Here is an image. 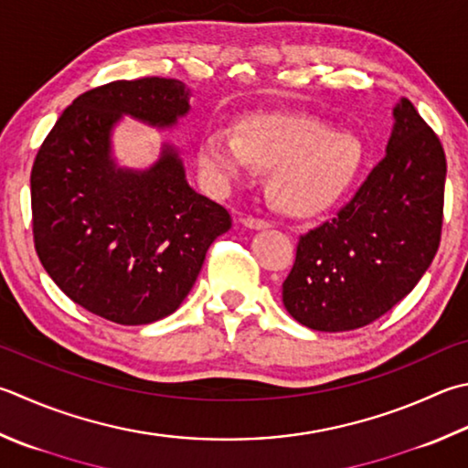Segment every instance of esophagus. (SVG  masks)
<instances>
[{"instance_id": "1", "label": "esophagus", "mask_w": 468, "mask_h": 468, "mask_svg": "<svg viewBox=\"0 0 468 468\" xmlns=\"http://www.w3.org/2000/svg\"><path fill=\"white\" fill-rule=\"evenodd\" d=\"M242 224L246 228H250V230H267V228L271 226L269 222H264V219L261 218H252V216H246L242 218Z\"/></svg>"}]
</instances>
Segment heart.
Listing matches in <instances>:
<instances>
[{"label":"heart","mask_w":468,"mask_h":468,"mask_svg":"<svg viewBox=\"0 0 468 468\" xmlns=\"http://www.w3.org/2000/svg\"><path fill=\"white\" fill-rule=\"evenodd\" d=\"M197 166L211 189L244 181L252 166L271 169L269 191L289 216L312 218L338 204L365 166L356 136L297 113H254L234 136L211 130L197 146Z\"/></svg>","instance_id":"obj_1"}]
</instances>
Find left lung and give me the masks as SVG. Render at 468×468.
<instances>
[{"label":"left lung","instance_id":"8db88e82","mask_svg":"<svg viewBox=\"0 0 468 468\" xmlns=\"http://www.w3.org/2000/svg\"><path fill=\"white\" fill-rule=\"evenodd\" d=\"M378 163L338 216L299 238L283 303L320 332L375 322L418 285L442 232L444 148L410 100Z\"/></svg>","mask_w":468,"mask_h":468}]
</instances>
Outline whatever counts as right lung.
<instances>
[{
	"label": "right lung",
	"mask_w": 468,
	"mask_h": 468,
	"mask_svg": "<svg viewBox=\"0 0 468 468\" xmlns=\"http://www.w3.org/2000/svg\"><path fill=\"white\" fill-rule=\"evenodd\" d=\"M177 79L144 77L85 91L44 140L30 175L34 246L67 297L105 320L143 325L173 314L228 211L191 187L183 158L161 146L148 169L120 166L112 134L124 116L166 130L189 113Z\"/></svg>",
	"instance_id": "obj_1"
}]
</instances>
